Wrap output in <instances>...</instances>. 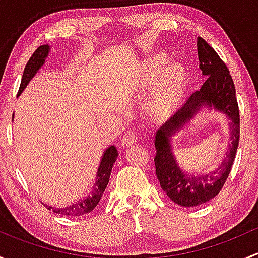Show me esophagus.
Listing matches in <instances>:
<instances>
[{
	"instance_id": "obj_1",
	"label": "esophagus",
	"mask_w": 258,
	"mask_h": 258,
	"mask_svg": "<svg viewBox=\"0 0 258 258\" xmlns=\"http://www.w3.org/2000/svg\"><path fill=\"white\" fill-rule=\"evenodd\" d=\"M136 141H137L136 135H135L134 132H127V134H124L123 137H122L121 145L123 146V147H127V146L136 144Z\"/></svg>"
}]
</instances>
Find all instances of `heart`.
Here are the masks:
<instances>
[{"label":"heart","instance_id":"heart-1","mask_svg":"<svg viewBox=\"0 0 258 258\" xmlns=\"http://www.w3.org/2000/svg\"><path fill=\"white\" fill-rule=\"evenodd\" d=\"M167 62L166 54H156L141 67V81L145 85H151L158 79L148 102L151 113L156 117L166 116L176 107L188 82V74L183 64L176 62L165 68Z\"/></svg>","mask_w":258,"mask_h":258}]
</instances>
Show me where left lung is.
Wrapping results in <instances>:
<instances>
[{"mask_svg":"<svg viewBox=\"0 0 258 258\" xmlns=\"http://www.w3.org/2000/svg\"><path fill=\"white\" fill-rule=\"evenodd\" d=\"M197 51L200 69L207 79L201 88L195 91L183 106L160 127L155 136L156 176L161 188L173 202L184 207L199 206L220 194L231 172L240 141V110L230 71L204 38H197ZM201 107H213L231 119V142L218 169L206 175H189L178 167L172 152L170 137Z\"/></svg>","mask_w":258,"mask_h":258,"instance_id":"8db88e82","label":"left lung"}]
</instances>
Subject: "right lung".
Instances as JSON below:
<instances>
[{
    "label": "right lung",
    "mask_w": 258,
    "mask_h": 258,
    "mask_svg": "<svg viewBox=\"0 0 258 258\" xmlns=\"http://www.w3.org/2000/svg\"><path fill=\"white\" fill-rule=\"evenodd\" d=\"M49 53V46L43 45L40 46L35 52L32 53L31 58L28 59L27 64H26L25 70H23L22 80H21L20 90H18L17 95H21L23 90H25L26 86L28 85L31 80L33 79L36 74H37L38 70L42 67V64L45 63L46 57ZM117 148L114 146H111L107 150L105 151L102 156V160H101L100 166H98L97 170V179H96V183L93 184L92 194L90 196L85 197V199L80 200L79 202L74 205H70L67 207H59V209H54V207L46 206L47 210H52L54 213H59V215L63 216H82L86 213L91 212L96 206L98 205V202L101 201V197H102L103 192H105L106 187H107L108 181H110L111 171H112V166L114 161L117 160Z\"/></svg>",
    "instance_id": "right-lung-1"
}]
</instances>
